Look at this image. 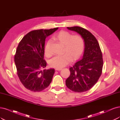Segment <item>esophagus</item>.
Returning a JSON list of instances; mask_svg holds the SVG:
<instances>
[{
	"instance_id": "1",
	"label": "esophagus",
	"mask_w": 120,
	"mask_h": 120,
	"mask_svg": "<svg viewBox=\"0 0 120 120\" xmlns=\"http://www.w3.org/2000/svg\"><path fill=\"white\" fill-rule=\"evenodd\" d=\"M55 70L56 71H60L61 70H62V68H55Z\"/></svg>"
}]
</instances>
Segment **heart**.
I'll return each mask as SVG.
<instances>
[{
  "label": "heart",
  "mask_w": 120,
  "mask_h": 120,
  "mask_svg": "<svg viewBox=\"0 0 120 120\" xmlns=\"http://www.w3.org/2000/svg\"><path fill=\"white\" fill-rule=\"evenodd\" d=\"M53 39L63 45V54L55 56L50 60L49 65L51 67L62 68L71 60L75 61L79 59L82 54L85 48V41L81 35H72L67 31L62 30L54 35ZM50 43V41H48L44 47V53L48 57L51 55Z\"/></svg>",
  "instance_id": "obj_1"
}]
</instances>
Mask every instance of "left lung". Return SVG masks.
I'll return each mask as SVG.
<instances>
[{"label": "left lung", "instance_id": "left-lung-1", "mask_svg": "<svg viewBox=\"0 0 120 120\" xmlns=\"http://www.w3.org/2000/svg\"><path fill=\"white\" fill-rule=\"evenodd\" d=\"M67 29L81 35L85 41V50L82 59L70 68V75L66 80V85L74 92H85L94 86L102 74V52L98 41L89 31L78 26Z\"/></svg>", "mask_w": 120, "mask_h": 120}]
</instances>
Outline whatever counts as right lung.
I'll use <instances>...</instances> for the list:
<instances>
[{
	"mask_svg": "<svg viewBox=\"0 0 120 120\" xmlns=\"http://www.w3.org/2000/svg\"><path fill=\"white\" fill-rule=\"evenodd\" d=\"M58 29L32 30L19 42L14 61L20 81L26 89L39 92L51 83L55 70H42L46 66V62L43 59L44 44L46 37Z\"/></svg>",
	"mask_w": 120,
	"mask_h": 120,
	"instance_id": "obj_1",
	"label": "right lung"
}]
</instances>
